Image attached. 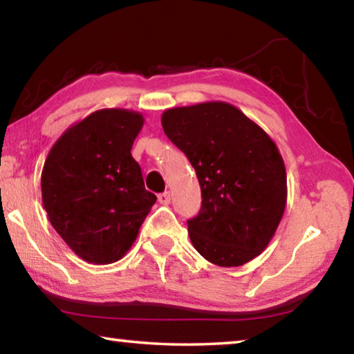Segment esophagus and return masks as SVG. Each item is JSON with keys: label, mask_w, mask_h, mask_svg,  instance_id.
<instances>
[{"label": "esophagus", "mask_w": 354, "mask_h": 354, "mask_svg": "<svg viewBox=\"0 0 354 354\" xmlns=\"http://www.w3.org/2000/svg\"><path fill=\"white\" fill-rule=\"evenodd\" d=\"M158 202H160V204H163V205L169 204V202H171V193H169V191H165V193L158 194Z\"/></svg>", "instance_id": "obj_1"}]
</instances>
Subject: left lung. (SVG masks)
<instances>
[{
  "instance_id": "obj_1",
  "label": "left lung",
  "mask_w": 354,
  "mask_h": 354,
  "mask_svg": "<svg viewBox=\"0 0 354 354\" xmlns=\"http://www.w3.org/2000/svg\"><path fill=\"white\" fill-rule=\"evenodd\" d=\"M161 125L199 178L202 207L188 219L196 251L219 266L257 257L287 204L286 165L273 139L225 102L166 109Z\"/></svg>"
}]
</instances>
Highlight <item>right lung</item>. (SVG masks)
Returning a JSON list of instances; mask_svg holds the SVG:
<instances>
[{"mask_svg": "<svg viewBox=\"0 0 354 354\" xmlns=\"http://www.w3.org/2000/svg\"><path fill=\"white\" fill-rule=\"evenodd\" d=\"M142 125L136 111L98 109L64 131L45 160L40 187L46 215L89 263L122 259L156 201L131 156Z\"/></svg>", "mask_w": 354, "mask_h": 354, "instance_id": "add662e5", "label": "right lung"}]
</instances>
